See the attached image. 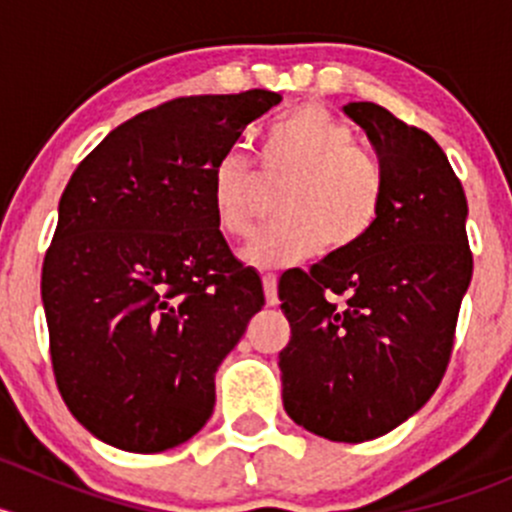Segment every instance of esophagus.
I'll use <instances>...</instances> for the list:
<instances>
[{"label": "esophagus", "instance_id": "esophagus-1", "mask_svg": "<svg viewBox=\"0 0 512 512\" xmlns=\"http://www.w3.org/2000/svg\"><path fill=\"white\" fill-rule=\"evenodd\" d=\"M262 287H265V302L267 307H277V275L275 272H265L262 275Z\"/></svg>", "mask_w": 512, "mask_h": 512}]
</instances>
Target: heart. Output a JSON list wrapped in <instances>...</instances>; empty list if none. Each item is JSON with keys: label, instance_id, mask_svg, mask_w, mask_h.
<instances>
[{"label": "heart", "instance_id": "1", "mask_svg": "<svg viewBox=\"0 0 512 512\" xmlns=\"http://www.w3.org/2000/svg\"><path fill=\"white\" fill-rule=\"evenodd\" d=\"M260 168L245 153L230 151L213 170L215 223L242 240L255 227V208L265 183H285L280 225L257 235L242 260L257 270H280L359 245L379 220L384 170L352 128L319 103H304L262 128Z\"/></svg>", "mask_w": 512, "mask_h": 512}]
</instances>
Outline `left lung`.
I'll return each mask as SVG.
<instances>
[{
	"label": "left lung",
	"instance_id": "obj_1",
	"mask_svg": "<svg viewBox=\"0 0 512 512\" xmlns=\"http://www.w3.org/2000/svg\"><path fill=\"white\" fill-rule=\"evenodd\" d=\"M384 170L374 230L312 270L285 272L282 401L294 423L329 441L379 438L433 396L451 361L471 285L468 203L446 153L384 106H344Z\"/></svg>",
	"mask_w": 512,
	"mask_h": 512
}]
</instances>
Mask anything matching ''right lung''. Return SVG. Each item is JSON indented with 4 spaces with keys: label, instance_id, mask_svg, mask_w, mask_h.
Returning <instances> with one entry per match:
<instances>
[{
    "label": "right lung",
    "instance_id": "add662e5",
    "mask_svg": "<svg viewBox=\"0 0 512 512\" xmlns=\"http://www.w3.org/2000/svg\"><path fill=\"white\" fill-rule=\"evenodd\" d=\"M275 91L183 96L113 128L59 200L41 267L56 386L76 421L133 453L193 438L215 371L265 304L215 223L213 170Z\"/></svg>",
    "mask_w": 512,
    "mask_h": 512
}]
</instances>
